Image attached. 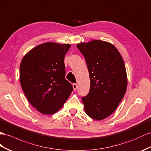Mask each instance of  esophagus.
I'll list each match as a JSON object with an SVG mask.
<instances>
[{"mask_svg": "<svg viewBox=\"0 0 151 151\" xmlns=\"http://www.w3.org/2000/svg\"><path fill=\"white\" fill-rule=\"evenodd\" d=\"M73 89H74V91H76V88H77V85L76 83H73Z\"/></svg>", "mask_w": 151, "mask_h": 151, "instance_id": "1", "label": "esophagus"}]
</instances>
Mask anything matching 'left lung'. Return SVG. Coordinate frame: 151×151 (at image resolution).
<instances>
[{
  "label": "left lung",
  "mask_w": 151,
  "mask_h": 151,
  "mask_svg": "<svg viewBox=\"0 0 151 151\" xmlns=\"http://www.w3.org/2000/svg\"><path fill=\"white\" fill-rule=\"evenodd\" d=\"M86 60L91 86L82 98L86 113L103 120L117 109L127 88V75L122 57L109 42L94 40L76 45Z\"/></svg>",
  "instance_id": "8db88e82"
}]
</instances>
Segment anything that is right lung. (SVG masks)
Wrapping results in <instances>:
<instances>
[{
    "label": "right lung",
    "mask_w": 151,
    "mask_h": 151,
    "mask_svg": "<svg viewBox=\"0 0 151 151\" xmlns=\"http://www.w3.org/2000/svg\"><path fill=\"white\" fill-rule=\"evenodd\" d=\"M71 45L48 42L34 48L23 58L21 86L29 103L40 113L60 110L73 91L65 78L64 57Z\"/></svg>",
    "instance_id": "obj_1"
}]
</instances>
